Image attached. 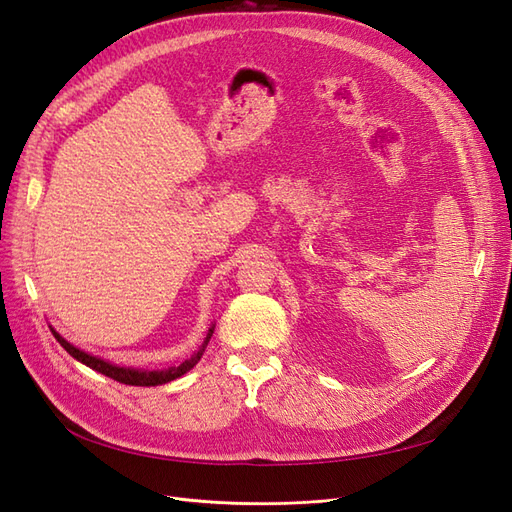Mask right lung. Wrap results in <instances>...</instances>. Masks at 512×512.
<instances>
[{
  "label": "right lung",
  "instance_id": "obj_1",
  "mask_svg": "<svg viewBox=\"0 0 512 512\" xmlns=\"http://www.w3.org/2000/svg\"><path fill=\"white\" fill-rule=\"evenodd\" d=\"M213 329H215V327L209 329V333H207V337H205V344L200 346V350L192 356V359L183 361L179 367H168V369H158V371L113 365V363H108V361H104V359H98V356H94V354H87V352L79 350L76 346H72V344L66 342V339L61 337L55 329H51V331H53L57 342H59L61 346H64V350H66L70 356H74V359L81 361L83 365L100 371V374H104V376H108V378H113V380H117V382H121V384H130V386H158V384H166V382L175 380V378H181V376L185 374V371H190V369L200 361V356H203V352H205V348H207V344H209V339H211V335H213Z\"/></svg>",
  "mask_w": 512,
  "mask_h": 512
}]
</instances>
